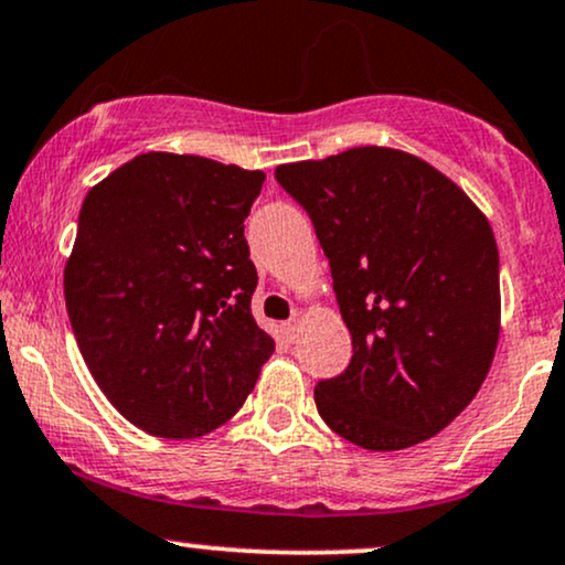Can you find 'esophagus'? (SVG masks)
Masks as SVG:
<instances>
[{"label":"esophagus","mask_w":565,"mask_h":565,"mask_svg":"<svg viewBox=\"0 0 565 565\" xmlns=\"http://www.w3.org/2000/svg\"><path fill=\"white\" fill-rule=\"evenodd\" d=\"M284 334H287L289 342H295L297 334H300V318H291V321L284 323Z\"/></svg>","instance_id":"obj_1"}]
</instances>
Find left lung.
<instances>
[{
  "mask_svg": "<svg viewBox=\"0 0 565 565\" xmlns=\"http://www.w3.org/2000/svg\"><path fill=\"white\" fill-rule=\"evenodd\" d=\"M329 257L352 360L318 382L331 431L373 452L439 434L484 384L500 337L492 226L416 154L355 147L276 168Z\"/></svg>",
  "mask_w": 565,
  "mask_h": 565,
  "instance_id": "1",
  "label": "left lung"
}]
</instances>
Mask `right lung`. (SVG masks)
Masks as SVG:
<instances>
[{
  "instance_id": "add662e5",
  "label": "right lung",
  "mask_w": 565,
  "mask_h": 565,
  "mask_svg": "<svg viewBox=\"0 0 565 565\" xmlns=\"http://www.w3.org/2000/svg\"><path fill=\"white\" fill-rule=\"evenodd\" d=\"M263 171L147 152L86 194L65 305L94 382L147 434L194 439L244 405L276 342L255 323L244 217Z\"/></svg>"
}]
</instances>
